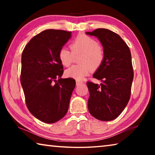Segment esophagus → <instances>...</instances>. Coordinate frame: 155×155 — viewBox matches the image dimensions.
<instances>
[{
    "mask_svg": "<svg viewBox=\"0 0 155 155\" xmlns=\"http://www.w3.org/2000/svg\"><path fill=\"white\" fill-rule=\"evenodd\" d=\"M83 83L82 82V81H76V85H81V84H83Z\"/></svg>",
    "mask_w": 155,
    "mask_h": 155,
    "instance_id": "obj_1",
    "label": "esophagus"
}]
</instances>
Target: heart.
Here are the masks:
<instances>
[{
  "mask_svg": "<svg viewBox=\"0 0 155 155\" xmlns=\"http://www.w3.org/2000/svg\"><path fill=\"white\" fill-rule=\"evenodd\" d=\"M71 51L66 48L59 50L58 57L64 66H69L74 55L81 54L78 59L79 65H73L65 72V77L82 81L90 74L91 69L96 70L101 66L104 59V51L94 39L85 35H79L70 44Z\"/></svg>",
  "mask_w": 155,
  "mask_h": 155,
  "instance_id": "obj_1",
  "label": "heart"
}]
</instances>
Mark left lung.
<instances>
[{
  "instance_id": "left-lung-1",
  "label": "left lung",
  "mask_w": 155,
  "mask_h": 155,
  "mask_svg": "<svg viewBox=\"0 0 155 155\" xmlns=\"http://www.w3.org/2000/svg\"><path fill=\"white\" fill-rule=\"evenodd\" d=\"M86 34L98 38L104 51L103 64L93 74L102 83H87L88 110L96 119L111 121L119 116L130 99L133 80L130 51L121 37L109 29L97 28Z\"/></svg>"
}]
</instances>
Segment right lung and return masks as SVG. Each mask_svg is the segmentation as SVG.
<instances>
[{
	"label": "right lung",
	"mask_w": 155,
	"mask_h": 155,
	"mask_svg": "<svg viewBox=\"0 0 155 155\" xmlns=\"http://www.w3.org/2000/svg\"><path fill=\"white\" fill-rule=\"evenodd\" d=\"M71 32L47 29L34 36L22 54L20 82L28 111L40 121L52 124L67 114L76 85L71 78H61L59 50Z\"/></svg>",
	"instance_id": "add662e5"
}]
</instances>
